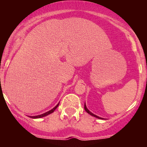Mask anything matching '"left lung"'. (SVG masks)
<instances>
[{
    "label": "left lung",
    "instance_id": "left-lung-1",
    "mask_svg": "<svg viewBox=\"0 0 147 147\" xmlns=\"http://www.w3.org/2000/svg\"><path fill=\"white\" fill-rule=\"evenodd\" d=\"M84 109H85V111H86L87 113H88V114H89L90 115H91V116H93V117H96V118H98V119H103V118H101V117H98V116H96V115H95V114H93V113H91V111H89V110L88 109H87V107H86V103L85 104H84Z\"/></svg>",
    "mask_w": 147,
    "mask_h": 147
}]
</instances>
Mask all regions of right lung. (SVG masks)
<instances>
[{"label": "right lung", "instance_id": "right-lung-1", "mask_svg": "<svg viewBox=\"0 0 147 147\" xmlns=\"http://www.w3.org/2000/svg\"><path fill=\"white\" fill-rule=\"evenodd\" d=\"M59 103L57 104V105L56 106V107H54V108H53L51 110H50V111H47V112L44 113V114H40V115H38V116H33V117H31V116H29V117H30V118H32V119H39V118H42V117H46V116H48V115H49V114H51V113H53V111H54L55 110H56V109L58 107H59Z\"/></svg>", "mask_w": 147, "mask_h": 147}]
</instances>
